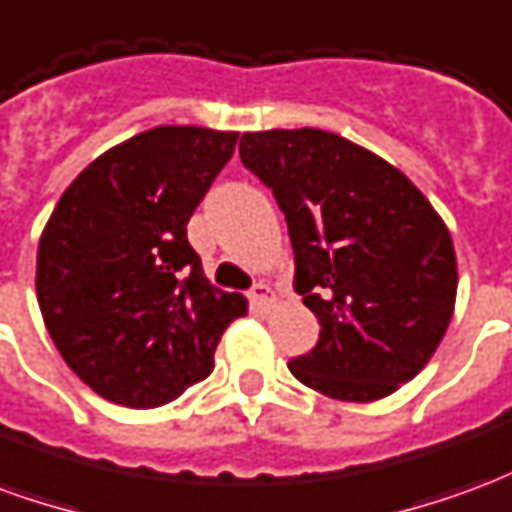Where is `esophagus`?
<instances>
[{
  "instance_id": "1",
  "label": "esophagus",
  "mask_w": 512,
  "mask_h": 512,
  "mask_svg": "<svg viewBox=\"0 0 512 512\" xmlns=\"http://www.w3.org/2000/svg\"><path fill=\"white\" fill-rule=\"evenodd\" d=\"M249 301H252L255 310H268L271 301H274V293H271L268 285H255V288L249 290Z\"/></svg>"
}]
</instances>
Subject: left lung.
<instances>
[{
	"label": "left lung",
	"instance_id": "8db88e82",
	"mask_svg": "<svg viewBox=\"0 0 512 512\" xmlns=\"http://www.w3.org/2000/svg\"><path fill=\"white\" fill-rule=\"evenodd\" d=\"M238 150L285 213L293 288L321 323L290 373L334 400L392 395L450 326L458 266L447 224L400 169L321 128L255 131Z\"/></svg>",
	"mask_w": 512,
	"mask_h": 512
}]
</instances>
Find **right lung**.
I'll list each match as a JSON object with an SVG mask.
<instances>
[{
	"mask_svg": "<svg viewBox=\"0 0 512 512\" xmlns=\"http://www.w3.org/2000/svg\"><path fill=\"white\" fill-rule=\"evenodd\" d=\"M235 131L158 126L106 150L65 189L38 246V304L95 395L156 408L211 376L241 293L213 288L186 224Z\"/></svg>",
	"mask_w": 512,
	"mask_h": 512,
	"instance_id": "1",
	"label": "right lung"
}]
</instances>
